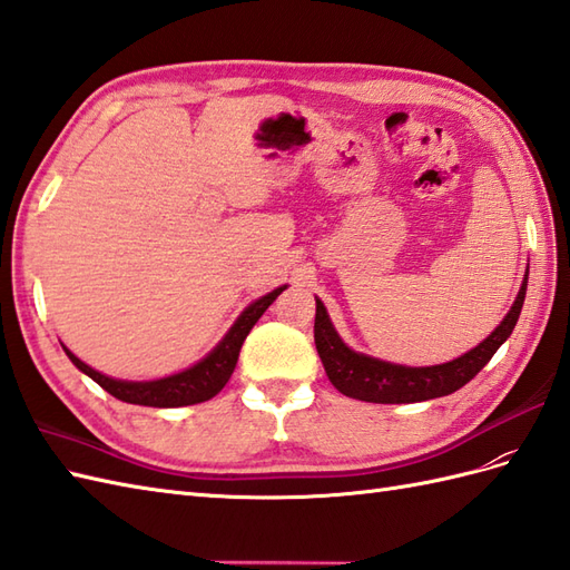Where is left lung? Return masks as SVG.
I'll return each mask as SVG.
<instances>
[{"instance_id": "obj_1", "label": "left lung", "mask_w": 570, "mask_h": 570, "mask_svg": "<svg viewBox=\"0 0 570 570\" xmlns=\"http://www.w3.org/2000/svg\"><path fill=\"white\" fill-rule=\"evenodd\" d=\"M524 291H528V274H524V282L518 291L513 308L508 311L503 323L484 342L455 361L429 368L395 366V363L352 352L340 340V334L334 332L325 305L315 298L317 354L323 358L330 383L346 397L375 404H410L443 397L470 383L491 361V356L499 352V346L513 334L524 303Z\"/></svg>"}]
</instances>
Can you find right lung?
Listing matches in <instances>:
<instances>
[{
  "label": "right lung",
  "instance_id": "obj_1",
  "mask_svg": "<svg viewBox=\"0 0 570 570\" xmlns=\"http://www.w3.org/2000/svg\"><path fill=\"white\" fill-rule=\"evenodd\" d=\"M284 288L286 286L274 288L272 294L262 296L253 305H247L243 315L236 320V325H233L226 337L222 340V344H218L207 358H202L197 366L187 368L178 375L160 377V381H151V383L115 381V377H108L104 373L94 371L91 366H86V363L71 354L69 348H65V352L79 371H83L86 375L94 377V381L100 387L110 392L112 397L122 400V402L141 404V406H187V404L207 402L214 395H218L222 387L228 383V377H230L233 368H236V363H238V354H240V346H243L245 337L250 334V330L255 327V323L262 317V313L269 308L274 298L279 296Z\"/></svg>",
  "mask_w": 570,
  "mask_h": 570
}]
</instances>
